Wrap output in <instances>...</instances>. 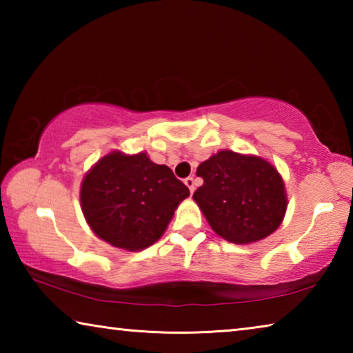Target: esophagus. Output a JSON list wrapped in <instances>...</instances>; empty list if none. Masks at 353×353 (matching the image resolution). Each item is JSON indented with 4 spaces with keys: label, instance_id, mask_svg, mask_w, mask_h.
Here are the masks:
<instances>
[{
    "label": "esophagus",
    "instance_id": "esophagus-1",
    "mask_svg": "<svg viewBox=\"0 0 353 353\" xmlns=\"http://www.w3.org/2000/svg\"><path fill=\"white\" fill-rule=\"evenodd\" d=\"M183 182H185V185H187V187H188L190 193H193L194 188H196V182H194V179H193V177H187V179H185Z\"/></svg>",
    "mask_w": 353,
    "mask_h": 353
}]
</instances>
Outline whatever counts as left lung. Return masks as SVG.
I'll use <instances>...</instances> for the list:
<instances>
[{"instance_id": "8db88e82", "label": "left lung", "mask_w": 353, "mask_h": 353, "mask_svg": "<svg viewBox=\"0 0 353 353\" xmlns=\"http://www.w3.org/2000/svg\"><path fill=\"white\" fill-rule=\"evenodd\" d=\"M204 183L194 191L208 224L224 240L248 244L271 235L286 210L283 181L254 155L219 151L198 166Z\"/></svg>"}]
</instances>
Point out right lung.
I'll list each match as a JSON object with an SVG mask.
<instances>
[{
	"instance_id": "right-lung-1",
	"label": "right lung",
	"mask_w": 353,
	"mask_h": 353,
	"mask_svg": "<svg viewBox=\"0 0 353 353\" xmlns=\"http://www.w3.org/2000/svg\"><path fill=\"white\" fill-rule=\"evenodd\" d=\"M190 194L166 165L145 152H112L83 177L81 205L101 240L126 250H141L159 240L177 205Z\"/></svg>"
}]
</instances>
